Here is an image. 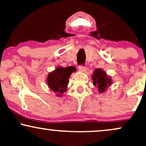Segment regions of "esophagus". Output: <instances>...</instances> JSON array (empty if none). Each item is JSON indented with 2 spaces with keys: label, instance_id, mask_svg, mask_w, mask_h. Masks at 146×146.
Masks as SVG:
<instances>
[{
  "label": "esophagus",
  "instance_id": "1",
  "mask_svg": "<svg viewBox=\"0 0 146 146\" xmlns=\"http://www.w3.org/2000/svg\"><path fill=\"white\" fill-rule=\"evenodd\" d=\"M79 70H80V71L81 72H84L86 70V66H79Z\"/></svg>",
  "mask_w": 146,
  "mask_h": 146
}]
</instances>
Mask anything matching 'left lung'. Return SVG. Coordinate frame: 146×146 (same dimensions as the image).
Returning <instances> with one entry per match:
<instances>
[{
	"label": "left lung",
	"mask_w": 146,
	"mask_h": 146,
	"mask_svg": "<svg viewBox=\"0 0 146 146\" xmlns=\"http://www.w3.org/2000/svg\"><path fill=\"white\" fill-rule=\"evenodd\" d=\"M92 80L93 85L98 87V92L100 93H103L112 85L111 78L101 68H96L93 74L92 75Z\"/></svg>",
	"instance_id": "obj_1"
}]
</instances>
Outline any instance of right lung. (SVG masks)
I'll list each match as a JSON object with an SVG mask.
<instances>
[{
  "label": "right lung",
  "mask_w": 146,
  "mask_h": 146,
  "mask_svg": "<svg viewBox=\"0 0 146 146\" xmlns=\"http://www.w3.org/2000/svg\"><path fill=\"white\" fill-rule=\"evenodd\" d=\"M75 71H76V68L73 66L67 67L58 66L47 75L46 83L48 87L56 93V96L62 97L67 89L68 80L71 73Z\"/></svg>",
  "instance_id": "obj_1"
}]
</instances>
